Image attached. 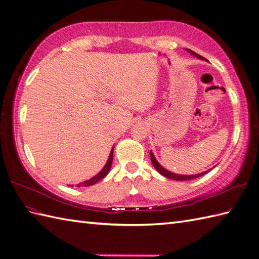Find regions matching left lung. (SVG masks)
Returning a JSON list of instances; mask_svg holds the SVG:
<instances>
[{"label":"left lung","instance_id":"1","mask_svg":"<svg viewBox=\"0 0 259 259\" xmlns=\"http://www.w3.org/2000/svg\"><path fill=\"white\" fill-rule=\"evenodd\" d=\"M186 50L188 51L190 54H192V56L197 57L198 59L205 60V58H202L201 56H199V54H197L196 52L189 50V49H186ZM150 158H151V162H152V164H153V167L156 168L157 171H158L159 174H161L162 176H164V177H166V178L172 179V180H180V181H181V180H190V179H195V178L200 177V176H202V175L207 174L208 171H210V170H207V171H203V172H201V174L190 175V176H188V175H178V174H174V172H171V171H169V170L164 169V168L161 166V164L157 161V159L155 158V156H153L152 151H150Z\"/></svg>","mask_w":259,"mask_h":259}]
</instances>
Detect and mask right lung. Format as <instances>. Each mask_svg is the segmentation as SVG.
<instances>
[{"mask_svg":"<svg viewBox=\"0 0 259 259\" xmlns=\"http://www.w3.org/2000/svg\"><path fill=\"white\" fill-rule=\"evenodd\" d=\"M112 159H113V147H112L111 151H110V155H109L108 161H107V163H106V164H104V167L102 168L101 171L99 172L98 175H96L95 177H92L91 179H89V180H85V181H83V183H80V184H78V185H76V187H89V186H92V185L97 184L98 181H100L102 178L106 177V176L108 175V172L110 171V168H111ZM71 187H73V186H71Z\"/></svg>","mask_w":259,"mask_h":259,"instance_id":"right-lung-1","label":"right lung"}]
</instances>
